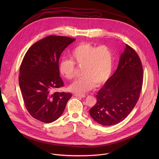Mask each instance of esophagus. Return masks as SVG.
<instances>
[{
    "mask_svg": "<svg viewBox=\"0 0 159 159\" xmlns=\"http://www.w3.org/2000/svg\"><path fill=\"white\" fill-rule=\"evenodd\" d=\"M74 96L76 97H79V98H84L85 97V94H74Z\"/></svg>",
    "mask_w": 159,
    "mask_h": 159,
    "instance_id": "esophagus-1",
    "label": "esophagus"
}]
</instances>
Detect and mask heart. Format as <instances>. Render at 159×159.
I'll return each instance as SVG.
<instances>
[{"label": "heart", "instance_id": "heart-1", "mask_svg": "<svg viewBox=\"0 0 159 159\" xmlns=\"http://www.w3.org/2000/svg\"><path fill=\"white\" fill-rule=\"evenodd\" d=\"M71 60L64 59L59 63L60 74L67 79L74 77L75 63L83 66L82 78L74 81L69 89L74 93H85L100 85L109 77L113 65V54L105 45L96 47L90 43H80L70 52Z\"/></svg>", "mask_w": 159, "mask_h": 159}]
</instances>
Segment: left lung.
Returning a JSON list of instances; mask_svg holds the SVG:
<instances>
[{
  "mask_svg": "<svg viewBox=\"0 0 159 159\" xmlns=\"http://www.w3.org/2000/svg\"><path fill=\"white\" fill-rule=\"evenodd\" d=\"M143 79L141 60L136 52L126 44L116 72L96 95L97 102L89 110L90 116L103 126L114 125L124 120L139 99Z\"/></svg>",
  "mask_w": 159,
  "mask_h": 159,
  "instance_id": "left-lung-1",
  "label": "left lung"
}]
</instances>
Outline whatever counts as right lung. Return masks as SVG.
Listing matches in <instances>:
<instances>
[{
    "label": "right lung",
    "instance_id": "obj_1",
    "mask_svg": "<svg viewBox=\"0 0 159 159\" xmlns=\"http://www.w3.org/2000/svg\"><path fill=\"white\" fill-rule=\"evenodd\" d=\"M75 40L66 36H48L29 48L22 61L19 84L25 106L35 119L50 123L63 113L70 93L53 92L63 86L60 77L59 58Z\"/></svg>",
    "mask_w": 159,
    "mask_h": 159
}]
</instances>
